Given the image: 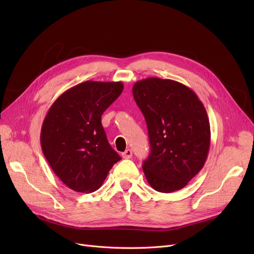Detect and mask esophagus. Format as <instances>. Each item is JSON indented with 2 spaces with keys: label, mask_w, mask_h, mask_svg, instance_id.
Wrapping results in <instances>:
<instances>
[{
  "label": "esophagus",
  "mask_w": 254,
  "mask_h": 254,
  "mask_svg": "<svg viewBox=\"0 0 254 254\" xmlns=\"http://www.w3.org/2000/svg\"><path fill=\"white\" fill-rule=\"evenodd\" d=\"M132 155V152L130 149H127L125 152H123V157L124 158H130Z\"/></svg>",
  "instance_id": "esophagus-1"
}]
</instances>
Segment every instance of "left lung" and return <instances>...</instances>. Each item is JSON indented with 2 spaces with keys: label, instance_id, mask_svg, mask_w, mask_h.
Listing matches in <instances>:
<instances>
[{
  "label": "left lung",
  "instance_id": "left-lung-1",
  "mask_svg": "<svg viewBox=\"0 0 254 254\" xmlns=\"http://www.w3.org/2000/svg\"><path fill=\"white\" fill-rule=\"evenodd\" d=\"M132 96L148 128L151 151L143 171L151 188L173 192L202 170L210 148V123L195 92L171 79L137 81Z\"/></svg>",
  "mask_w": 254,
  "mask_h": 254
}]
</instances>
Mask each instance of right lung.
<instances>
[{
	"mask_svg": "<svg viewBox=\"0 0 254 254\" xmlns=\"http://www.w3.org/2000/svg\"><path fill=\"white\" fill-rule=\"evenodd\" d=\"M123 89L120 81L88 80L65 90L49 108L40 136L42 151L55 174L72 190L96 191L120 161L101 117Z\"/></svg>",
	"mask_w": 254,
	"mask_h": 254,
	"instance_id": "add662e5",
	"label": "right lung"
}]
</instances>
